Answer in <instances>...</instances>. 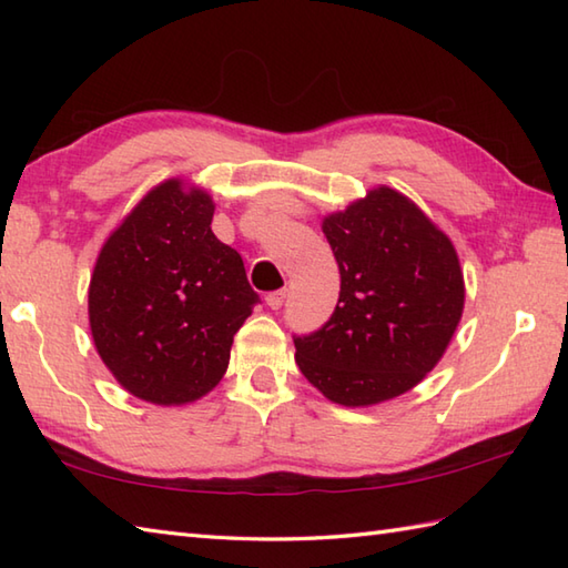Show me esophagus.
<instances>
[{
  "label": "esophagus",
  "instance_id": "34e87169",
  "mask_svg": "<svg viewBox=\"0 0 568 568\" xmlns=\"http://www.w3.org/2000/svg\"><path fill=\"white\" fill-rule=\"evenodd\" d=\"M285 297H287L285 287H283V291H273V293L265 295V305H268L271 310H281L283 303H285Z\"/></svg>",
  "mask_w": 568,
  "mask_h": 568
}]
</instances>
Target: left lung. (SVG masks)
<instances>
[{"mask_svg":"<svg viewBox=\"0 0 568 568\" xmlns=\"http://www.w3.org/2000/svg\"><path fill=\"white\" fill-rule=\"evenodd\" d=\"M322 232L342 291L317 332L293 336L300 371L344 407L407 393L437 366L462 320L464 273L454 244L413 200L385 185L324 216Z\"/></svg>","mask_w":568,"mask_h":568,"instance_id":"8db88e82","label":"left lung"}]
</instances>
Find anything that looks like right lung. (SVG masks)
Returning <instances> with one entry per match:
<instances>
[{
	"instance_id": "add662e5",
	"label": "right lung",
	"mask_w": 568,
	"mask_h": 568,
	"mask_svg": "<svg viewBox=\"0 0 568 568\" xmlns=\"http://www.w3.org/2000/svg\"><path fill=\"white\" fill-rule=\"evenodd\" d=\"M204 190L165 180L119 224L90 277V329L122 388L153 405L207 395L258 295L212 232Z\"/></svg>"
}]
</instances>
